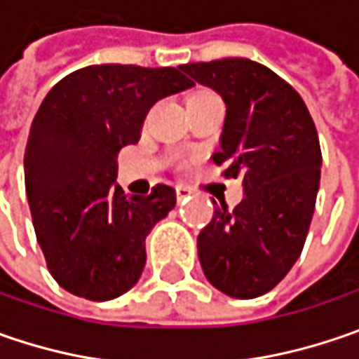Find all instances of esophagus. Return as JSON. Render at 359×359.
I'll return each mask as SVG.
<instances>
[{"mask_svg": "<svg viewBox=\"0 0 359 359\" xmlns=\"http://www.w3.org/2000/svg\"><path fill=\"white\" fill-rule=\"evenodd\" d=\"M191 193H193V191H191L189 187H184V184H179V187H177V198H179V201L189 198V196H191Z\"/></svg>", "mask_w": 359, "mask_h": 359, "instance_id": "obj_1", "label": "esophagus"}]
</instances>
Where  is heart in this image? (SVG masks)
Returning <instances> with one entry per match:
<instances>
[{"label": "heart", "mask_w": 359, "mask_h": 359, "mask_svg": "<svg viewBox=\"0 0 359 359\" xmlns=\"http://www.w3.org/2000/svg\"><path fill=\"white\" fill-rule=\"evenodd\" d=\"M203 94H210V92H196V94H193L191 98H195V96H203Z\"/></svg>", "instance_id": "heart-1"}]
</instances>
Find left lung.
Listing matches in <instances>:
<instances>
[{
    "mask_svg": "<svg viewBox=\"0 0 359 359\" xmlns=\"http://www.w3.org/2000/svg\"><path fill=\"white\" fill-rule=\"evenodd\" d=\"M226 106L221 150L226 179L243 180V201L215 207L196 239L201 267L225 295L271 291L302 255L320 189L321 149L302 96L267 66L225 57L180 66Z\"/></svg>",
    "mask_w": 359,
    "mask_h": 359,
    "instance_id": "8db88e82",
    "label": "left lung"
}]
</instances>
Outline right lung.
I'll list each match as a JSON object with an SVG mask.
<instances>
[{"label": "right lung", "instance_id": "right-lung-1", "mask_svg": "<svg viewBox=\"0 0 359 359\" xmlns=\"http://www.w3.org/2000/svg\"><path fill=\"white\" fill-rule=\"evenodd\" d=\"M195 86L182 68L86 66L62 78L39 106L25 147V193L55 281L108 302L140 279L147 235L175 209L168 184L124 195L120 149L136 144L154 102Z\"/></svg>", "mask_w": 359, "mask_h": 359}]
</instances>
